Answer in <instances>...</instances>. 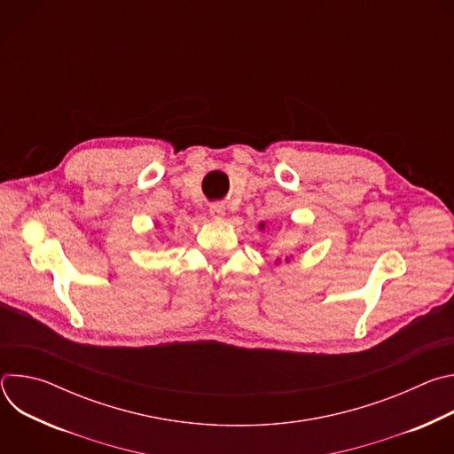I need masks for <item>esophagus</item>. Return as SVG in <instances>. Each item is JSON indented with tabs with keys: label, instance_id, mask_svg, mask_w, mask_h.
<instances>
[{
	"label": "esophagus",
	"instance_id": "34e87169",
	"mask_svg": "<svg viewBox=\"0 0 454 454\" xmlns=\"http://www.w3.org/2000/svg\"><path fill=\"white\" fill-rule=\"evenodd\" d=\"M224 214H226V207H224L223 203H214V205H210V215H212L214 219H223Z\"/></svg>",
	"mask_w": 454,
	"mask_h": 454
}]
</instances>
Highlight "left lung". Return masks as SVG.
Returning <instances> with one entry per match:
<instances>
[{
	"mask_svg": "<svg viewBox=\"0 0 454 454\" xmlns=\"http://www.w3.org/2000/svg\"><path fill=\"white\" fill-rule=\"evenodd\" d=\"M262 228H264V224H262Z\"/></svg>",
	"mask_w": 454,
	"mask_h": 454,
	"instance_id": "8db88e82",
	"label": "left lung"
}]
</instances>
